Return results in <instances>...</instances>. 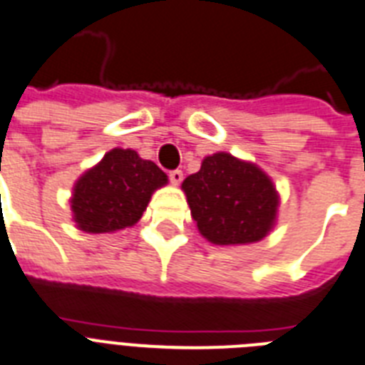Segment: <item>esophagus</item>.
I'll return each mask as SVG.
<instances>
[{"mask_svg":"<svg viewBox=\"0 0 365 365\" xmlns=\"http://www.w3.org/2000/svg\"><path fill=\"white\" fill-rule=\"evenodd\" d=\"M168 180H170L173 185H180L183 180V173L182 170H170V173H168Z\"/></svg>","mask_w":365,"mask_h":365,"instance_id":"34e87169","label":"esophagus"}]
</instances>
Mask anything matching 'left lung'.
I'll list each match as a JSON object with an SVG mask.
<instances>
[{
	"label": "left lung",
	"mask_w": 365,
	"mask_h": 365,
	"mask_svg": "<svg viewBox=\"0 0 365 365\" xmlns=\"http://www.w3.org/2000/svg\"><path fill=\"white\" fill-rule=\"evenodd\" d=\"M182 189L198 232L213 245L256 243L277 222L280 197L271 178L226 152L207 155Z\"/></svg>",
	"instance_id": "8db88e82"
}]
</instances>
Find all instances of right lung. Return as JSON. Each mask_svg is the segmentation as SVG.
Wrapping results in <instances>:
<instances>
[{
  "mask_svg": "<svg viewBox=\"0 0 365 365\" xmlns=\"http://www.w3.org/2000/svg\"><path fill=\"white\" fill-rule=\"evenodd\" d=\"M167 174L135 150L113 148L73 185L70 206L73 222L87 234H109L133 226L143 217Z\"/></svg>",
  "mask_w": 365,
  "mask_h": 365,
  "instance_id": "add662e5",
  "label": "right lung"
}]
</instances>
